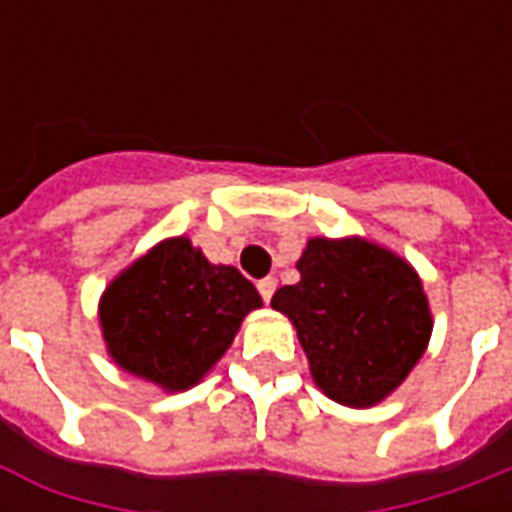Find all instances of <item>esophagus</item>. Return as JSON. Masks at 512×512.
I'll return each instance as SVG.
<instances>
[{
  "instance_id": "esophagus-1",
  "label": "esophagus",
  "mask_w": 512,
  "mask_h": 512,
  "mask_svg": "<svg viewBox=\"0 0 512 512\" xmlns=\"http://www.w3.org/2000/svg\"><path fill=\"white\" fill-rule=\"evenodd\" d=\"M257 290H260V296H263V301H271V296H274V290H277V279L274 277H266L257 282Z\"/></svg>"
}]
</instances>
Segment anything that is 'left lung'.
Listing matches in <instances>:
<instances>
[{"label": "left lung", "instance_id": "1", "mask_svg": "<svg viewBox=\"0 0 512 512\" xmlns=\"http://www.w3.org/2000/svg\"><path fill=\"white\" fill-rule=\"evenodd\" d=\"M301 279L274 293L323 395L351 408L381 403L428 348L433 318L417 271L365 238H310Z\"/></svg>", "mask_w": 512, "mask_h": 512}]
</instances>
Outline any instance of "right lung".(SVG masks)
<instances>
[{
	"mask_svg": "<svg viewBox=\"0 0 512 512\" xmlns=\"http://www.w3.org/2000/svg\"><path fill=\"white\" fill-rule=\"evenodd\" d=\"M263 299L233 266H213L186 235L167 238L101 296L106 351L131 376L183 392L233 345Z\"/></svg>",
	"mask_w": 512,
	"mask_h": 512,
	"instance_id": "obj_1",
	"label": "right lung"
}]
</instances>
